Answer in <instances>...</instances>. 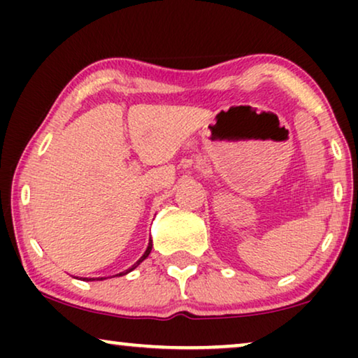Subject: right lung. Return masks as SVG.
<instances>
[{
  "label": "right lung",
  "mask_w": 358,
  "mask_h": 358,
  "mask_svg": "<svg viewBox=\"0 0 358 358\" xmlns=\"http://www.w3.org/2000/svg\"><path fill=\"white\" fill-rule=\"evenodd\" d=\"M151 248H153V241H151V239H150V243H148V248H146V251H145L143 256H141V257L138 259V261H136V262L134 264V266H131L130 268H127L125 272H120V273H117V275H119V277H120V275H125V273H129V272L134 271V268L138 267V266H140V262H143L145 259L150 256V252H151ZM83 280H96V278H83ZM97 280H102V277H101V278H97Z\"/></svg>",
  "instance_id": "add662e5"
}]
</instances>
